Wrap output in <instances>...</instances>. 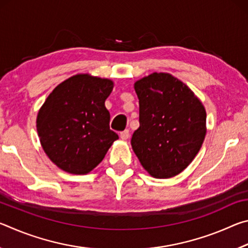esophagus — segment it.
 <instances>
[{
	"label": "esophagus",
	"instance_id": "34e87169",
	"mask_svg": "<svg viewBox=\"0 0 248 248\" xmlns=\"http://www.w3.org/2000/svg\"><path fill=\"white\" fill-rule=\"evenodd\" d=\"M129 137H130V131L128 129H125L124 131H123V132H120V138L123 140H127V139H129Z\"/></svg>",
	"mask_w": 248,
	"mask_h": 248
}]
</instances>
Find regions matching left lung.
Masks as SVG:
<instances>
[{
	"label": "left lung",
	"mask_w": 248,
	"mask_h": 248,
	"mask_svg": "<svg viewBox=\"0 0 248 248\" xmlns=\"http://www.w3.org/2000/svg\"><path fill=\"white\" fill-rule=\"evenodd\" d=\"M140 127L131 145L155 178H170L190 164L203 143L207 114L189 87L170 73L154 72L134 83Z\"/></svg>",
	"instance_id": "left-lung-1"
}]
</instances>
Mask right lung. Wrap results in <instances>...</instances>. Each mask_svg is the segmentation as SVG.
Returning <instances> with one entry per match:
<instances>
[{"instance_id":"add662e5","label":"right lung","mask_w":248,"mask_h":248,"mask_svg":"<svg viewBox=\"0 0 248 248\" xmlns=\"http://www.w3.org/2000/svg\"><path fill=\"white\" fill-rule=\"evenodd\" d=\"M108 78L77 74L59 84L37 116L41 146L59 169L84 175L97 166L118 134L109 128Z\"/></svg>"}]
</instances>
